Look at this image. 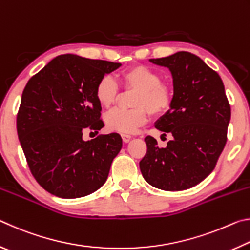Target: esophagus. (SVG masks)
<instances>
[{
  "instance_id": "1",
  "label": "esophagus",
  "mask_w": 250,
  "mask_h": 250,
  "mask_svg": "<svg viewBox=\"0 0 250 250\" xmlns=\"http://www.w3.org/2000/svg\"><path fill=\"white\" fill-rule=\"evenodd\" d=\"M121 137H122V140H124L125 143H128L131 140V135H129V134H121Z\"/></svg>"
}]
</instances>
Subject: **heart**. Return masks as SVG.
<instances>
[{
  "label": "heart",
  "mask_w": 250,
  "mask_h": 250,
  "mask_svg": "<svg viewBox=\"0 0 250 250\" xmlns=\"http://www.w3.org/2000/svg\"><path fill=\"white\" fill-rule=\"evenodd\" d=\"M121 83L125 88L138 91L132 103L134 109H113L108 112L104 116V121L109 130L131 134L147 121V112L159 116L170 109L172 104L170 88L162 83L161 75L150 67L143 65L130 67L122 73ZM118 94V84L110 76H104L96 84V99L104 108L115 103Z\"/></svg>",
  "instance_id": "heart-1"
}]
</instances>
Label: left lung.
<instances>
[{
  "mask_svg": "<svg viewBox=\"0 0 250 250\" xmlns=\"http://www.w3.org/2000/svg\"><path fill=\"white\" fill-rule=\"evenodd\" d=\"M150 62L171 71L172 104L155 128L173 138L160 149L153 137H146L140 170L156 188L183 191L201 183L216 166L226 145L230 105L219 75L196 55L177 52Z\"/></svg>",
  "mask_w": 250,
  "mask_h": 250,
  "instance_id": "1",
  "label": "left lung"
}]
</instances>
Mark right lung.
<instances>
[{"instance_id":"obj_1","label":"right lung","mask_w":250,"mask_h":250,"mask_svg":"<svg viewBox=\"0 0 250 250\" xmlns=\"http://www.w3.org/2000/svg\"><path fill=\"white\" fill-rule=\"evenodd\" d=\"M120 66L65 54L25 86L16 122L19 139L33 176L53 195L83 197L107 181L122 139L110 133L84 141L83 131L104 126L95 88Z\"/></svg>"}]
</instances>
